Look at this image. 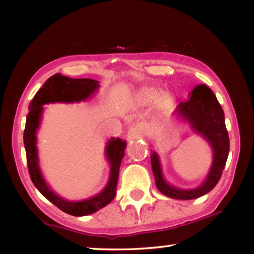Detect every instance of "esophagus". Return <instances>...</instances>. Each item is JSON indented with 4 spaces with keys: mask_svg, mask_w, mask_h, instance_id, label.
<instances>
[{
    "mask_svg": "<svg viewBox=\"0 0 254 254\" xmlns=\"http://www.w3.org/2000/svg\"><path fill=\"white\" fill-rule=\"evenodd\" d=\"M137 127H139V126H136V127H135V128H137ZM134 131H135V130H134Z\"/></svg>",
    "mask_w": 254,
    "mask_h": 254,
    "instance_id": "1",
    "label": "esophagus"
}]
</instances>
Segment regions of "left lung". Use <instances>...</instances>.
I'll return each mask as SVG.
<instances>
[{"label":"left lung","instance_id":"8db88e82","mask_svg":"<svg viewBox=\"0 0 254 254\" xmlns=\"http://www.w3.org/2000/svg\"><path fill=\"white\" fill-rule=\"evenodd\" d=\"M176 114L190 123L191 127L198 133L213 149V163L205 182L198 188H175L163 179L161 165L158 154L151 150V166L156 179V186L163 195L175 199H195L207 194L216 186L230 151V139L225 127L224 112L213 91L205 84L196 85L188 100L180 102Z\"/></svg>","mask_w":254,"mask_h":254}]
</instances>
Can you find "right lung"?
Masks as SVG:
<instances>
[{
	"instance_id": "obj_1",
	"label": "right lung",
	"mask_w": 254,
	"mask_h": 254,
	"mask_svg": "<svg viewBox=\"0 0 254 254\" xmlns=\"http://www.w3.org/2000/svg\"><path fill=\"white\" fill-rule=\"evenodd\" d=\"M98 88V81L89 78H69V77L56 74L47 79L44 86L37 92L33 100L29 104V113L25 121L23 133V143L27 153V162L30 177L34 186L37 187L47 199L51 201L59 209L72 216H84L97 212L114 199L117 194V185L119 179L120 166L126 153L127 142L121 139H111L107 142L105 154L111 166L110 180L106 187L100 194L92 198L69 201L62 198L51 190L46 184L38 162L37 136L36 133L39 127L41 114L44 111L42 105L49 103H74L87 100Z\"/></svg>"
}]
</instances>
